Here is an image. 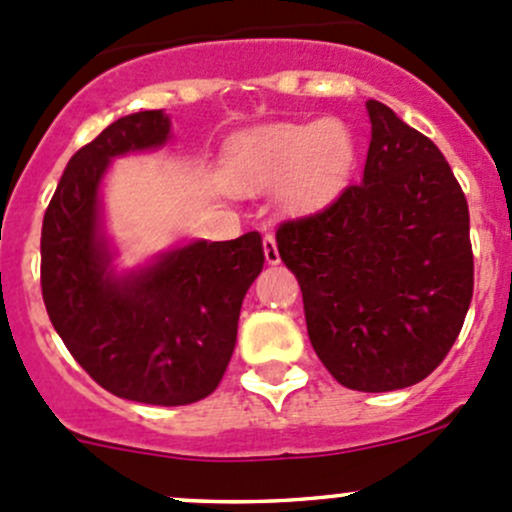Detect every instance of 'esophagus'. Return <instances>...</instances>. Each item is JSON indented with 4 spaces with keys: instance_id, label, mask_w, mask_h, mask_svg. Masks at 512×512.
I'll list each match as a JSON object with an SVG mask.
<instances>
[{
    "instance_id": "obj_1",
    "label": "esophagus",
    "mask_w": 512,
    "mask_h": 512,
    "mask_svg": "<svg viewBox=\"0 0 512 512\" xmlns=\"http://www.w3.org/2000/svg\"><path fill=\"white\" fill-rule=\"evenodd\" d=\"M262 250H265V260L270 262V265H277V262H280V252H277V242H275V237L270 235V232H267V235L262 237Z\"/></svg>"
}]
</instances>
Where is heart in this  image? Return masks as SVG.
I'll list each match as a JSON object with an SVG mask.
<instances>
[{
  "label": "heart",
  "mask_w": 512,
  "mask_h": 512,
  "mask_svg": "<svg viewBox=\"0 0 512 512\" xmlns=\"http://www.w3.org/2000/svg\"><path fill=\"white\" fill-rule=\"evenodd\" d=\"M223 165L227 183L240 193L280 183L277 203L287 213H307L342 193L356 165V141L339 118L267 123L232 138Z\"/></svg>",
  "instance_id": "1"
}]
</instances>
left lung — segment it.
Listing matches in <instances>:
<instances>
[{
	"label": "left lung",
	"mask_w": 512,
	"mask_h": 512,
	"mask_svg": "<svg viewBox=\"0 0 512 512\" xmlns=\"http://www.w3.org/2000/svg\"><path fill=\"white\" fill-rule=\"evenodd\" d=\"M359 185L277 227L304 299L309 342L354 391L426 379L456 342L473 297L468 203L431 138L369 98Z\"/></svg>",
	"instance_id": "left-lung-1"
}]
</instances>
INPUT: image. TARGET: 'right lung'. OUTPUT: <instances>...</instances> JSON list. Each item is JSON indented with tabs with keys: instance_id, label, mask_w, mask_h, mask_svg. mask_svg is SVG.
Returning <instances> with one entry per match:
<instances>
[{
	"instance_id": "add662e5",
	"label": "right lung",
	"mask_w": 512,
	"mask_h": 512,
	"mask_svg": "<svg viewBox=\"0 0 512 512\" xmlns=\"http://www.w3.org/2000/svg\"><path fill=\"white\" fill-rule=\"evenodd\" d=\"M170 141V116L138 111L74 153L41 225V294L56 334L91 379L128 401L183 406L218 389L242 299L265 265L260 232L193 240L118 272L101 183L113 158Z\"/></svg>"
}]
</instances>
